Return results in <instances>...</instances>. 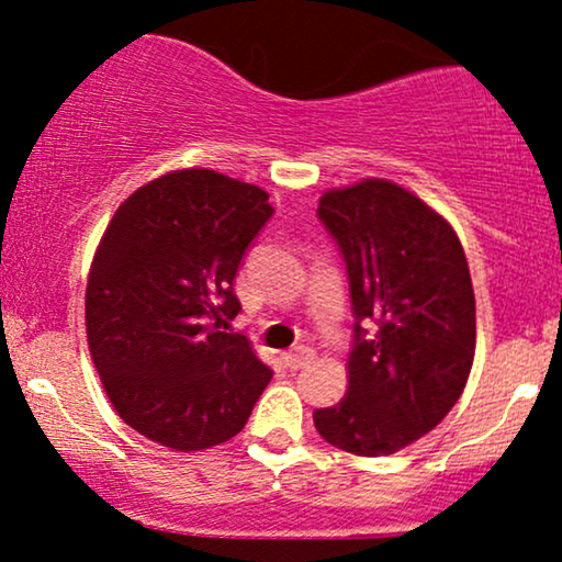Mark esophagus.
I'll use <instances>...</instances> for the list:
<instances>
[{"label": "esophagus", "instance_id": "obj_1", "mask_svg": "<svg viewBox=\"0 0 562 562\" xmlns=\"http://www.w3.org/2000/svg\"><path fill=\"white\" fill-rule=\"evenodd\" d=\"M312 359H314V351L306 346L295 348V351H290V353H282V364H285L288 370H301V367H306Z\"/></svg>", "mask_w": 562, "mask_h": 562}]
</instances>
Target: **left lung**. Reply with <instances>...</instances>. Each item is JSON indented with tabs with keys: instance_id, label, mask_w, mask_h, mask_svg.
Masks as SVG:
<instances>
[{
	"instance_id": "1",
	"label": "left lung",
	"mask_w": 562,
	"mask_h": 562,
	"mask_svg": "<svg viewBox=\"0 0 562 562\" xmlns=\"http://www.w3.org/2000/svg\"><path fill=\"white\" fill-rule=\"evenodd\" d=\"M317 216L346 261L353 340L346 396L314 409V425L351 454H393L434 430L468 383L465 250L434 209L383 179L325 192Z\"/></svg>"
}]
</instances>
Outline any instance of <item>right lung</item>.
Listing matches in <instances>:
<instances>
[{
	"label": "right lung",
	"instance_id": "1",
	"mask_svg": "<svg viewBox=\"0 0 562 562\" xmlns=\"http://www.w3.org/2000/svg\"><path fill=\"white\" fill-rule=\"evenodd\" d=\"M274 209L209 169L166 173L121 203L87 285L92 362L121 420L198 451L229 441L272 380L243 333L235 277Z\"/></svg>",
	"mask_w": 562,
	"mask_h": 562
}]
</instances>
